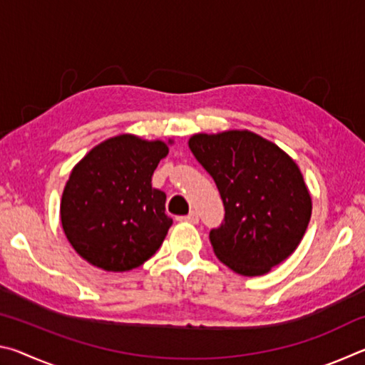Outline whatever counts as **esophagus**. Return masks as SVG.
<instances>
[{
    "label": "esophagus",
    "instance_id": "1",
    "mask_svg": "<svg viewBox=\"0 0 365 365\" xmlns=\"http://www.w3.org/2000/svg\"><path fill=\"white\" fill-rule=\"evenodd\" d=\"M180 220L183 222H188V224H197L200 222V215H197V212H190L188 215H185V217H180Z\"/></svg>",
    "mask_w": 365,
    "mask_h": 365
}]
</instances>
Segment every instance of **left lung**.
<instances>
[{
  "label": "left lung",
  "instance_id": "1",
  "mask_svg": "<svg viewBox=\"0 0 365 365\" xmlns=\"http://www.w3.org/2000/svg\"><path fill=\"white\" fill-rule=\"evenodd\" d=\"M188 146L225 207L224 224L209 233L219 261L240 275L259 277L292 256L312 212L294 159L251 130L195 133Z\"/></svg>",
  "mask_w": 365,
  "mask_h": 365
}]
</instances>
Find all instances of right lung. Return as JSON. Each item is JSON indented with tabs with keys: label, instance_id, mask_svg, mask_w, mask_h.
<instances>
[{
	"label": "right lung",
	"instance_id": "1",
	"mask_svg": "<svg viewBox=\"0 0 365 365\" xmlns=\"http://www.w3.org/2000/svg\"><path fill=\"white\" fill-rule=\"evenodd\" d=\"M174 140L120 133L101 141L73 165L61 197V224L80 257L106 272L146 262L172 225L165 193L151 178Z\"/></svg>",
	"mask_w": 365,
	"mask_h": 365
}]
</instances>
